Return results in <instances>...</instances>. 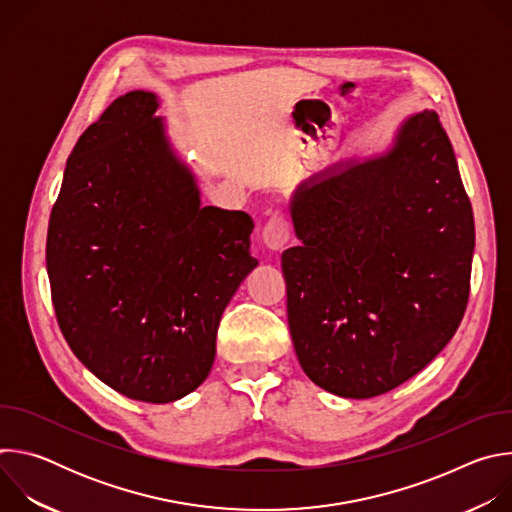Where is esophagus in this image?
Instances as JSON below:
<instances>
[{
    "mask_svg": "<svg viewBox=\"0 0 512 512\" xmlns=\"http://www.w3.org/2000/svg\"><path fill=\"white\" fill-rule=\"evenodd\" d=\"M263 243L271 249V251H281L287 241L291 239V229H289V221L283 212H275L269 221L263 227Z\"/></svg>",
    "mask_w": 512,
    "mask_h": 512,
    "instance_id": "1",
    "label": "esophagus"
}]
</instances>
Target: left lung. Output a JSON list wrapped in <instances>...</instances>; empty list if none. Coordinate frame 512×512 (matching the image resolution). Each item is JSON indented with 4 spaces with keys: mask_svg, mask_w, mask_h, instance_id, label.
I'll list each match as a JSON object with an SVG mask.
<instances>
[{
    "mask_svg": "<svg viewBox=\"0 0 512 512\" xmlns=\"http://www.w3.org/2000/svg\"><path fill=\"white\" fill-rule=\"evenodd\" d=\"M300 247L281 255L304 373L346 399L383 395L442 352L470 296L474 214L435 111L393 148L328 168L291 198Z\"/></svg>",
    "mask_w": 512,
    "mask_h": 512,
    "instance_id": "1",
    "label": "left lung"
}]
</instances>
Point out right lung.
<instances>
[{
	"label": "right lung",
	"mask_w": 512,
	"mask_h": 512,
	"mask_svg": "<svg viewBox=\"0 0 512 512\" xmlns=\"http://www.w3.org/2000/svg\"><path fill=\"white\" fill-rule=\"evenodd\" d=\"M154 93L115 99L72 150L46 267L70 350L117 393L170 403L208 377L221 316L247 273L251 216L200 206Z\"/></svg>",
	"instance_id": "add662e5"
}]
</instances>
